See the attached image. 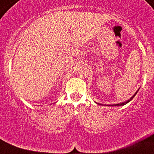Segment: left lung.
I'll use <instances>...</instances> for the list:
<instances>
[{
    "instance_id": "1",
    "label": "left lung",
    "mask_w": 154,
    "mask_h": 154,
    "mask_svg": "<svg viewBox=\"0 0 154 154\" xmlns=\"http://www.w3.org/2000/svg\"><path fill=\"white\" fill-rule=\"evenodd\" d=\"M137 91H138V90H137V91H136V93H135V94H134V95H133V96H132V97H131V98H130V100H128V101H126V102H124V103H118V104H114V105H110V106H123V105L126 104V103H128V102H129V101H131V100H132V99H133V97H134V96H135V95H136V94H137Z\"/></svg>"
}]
</instances>
